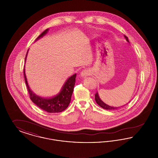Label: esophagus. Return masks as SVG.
Masks as SVG:
<instances>
[{
    "label": "esophagus",
    "mask_w": 158,
    "mask_h": 158,
    "mask_svg": "<svg viewBox=\"0 0 158 158\" xmlns=\"http://www.w3.org/2000/svg\"><path fill=\"white\" fill-rule=\"evenodd\" d=\"M90 74H91V72H90V70H88V69H85V70H83V71L81 72V76L82 77H86V76H88L90 75Z\"/></svg>",
    "instance_id": "1"
}]
</instances>
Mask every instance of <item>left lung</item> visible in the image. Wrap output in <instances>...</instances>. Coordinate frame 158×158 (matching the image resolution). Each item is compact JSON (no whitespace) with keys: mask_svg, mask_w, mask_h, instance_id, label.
<instances>
[{"mask_svg":"<svg viewBox=\"0 0 158 158\" xmlns=\"http://www.w3.org/2000/svg\"><path fill=\"white\" fill-rule=\"evenodd\" d=\"M124 37L126 38V41H127L128 43H129L128 38L127 37H126L125 35H124ZM95 95V99L96 102H97L98 105H99L101 107H102V108H104V109H105V110H117L118 108H119L120 107H120H114V106H110V105L106 104L105 102H104L101 99V98H99V95H98V92H97ZM127 104L128 103H127ZM127 104H126V105H127ZM124 105H123V106H124Z\"/></svg>","mask_w":158,"mask_h":158,"instance_id":"obj_1","label":"left lung"}]
</instances>
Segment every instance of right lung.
Wrapping results in <instances>:
<instances>
[{
	"mask_svg": "<svg viewBox=\"0 0 158 158\" xmlns=\"http://www.w3.org/2000/svg\"><path fill=\"white\" fill-rule=\"evenodd\" d=\"M48 28L45 30L38 37L35 41H37L40 38L43 37L48 32ZM28 52V50L27 53L25 61ZM23 73L24 77L25 79V83L27 85L28 91L30 95L31 99L35 105H37L41 109L44 110L47 113H60L68 108L70 102L72 95L73 94L74 86L75 85L76 77V73L68 78L66 81L64 83V85H63L60 92L57 95H56L52 98H44L37 95L32 91V90H31L25 75V68L23 69Z\"/></svg>",
	"mask_w": 158,
	"mask_h": 158,
	"instance_id": "1",
	"label": "right lung"
}]
</instances>
